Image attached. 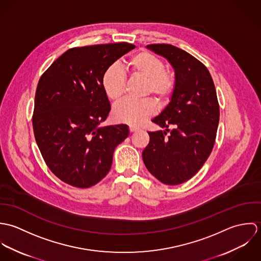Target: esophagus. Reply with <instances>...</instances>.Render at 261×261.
I'll list each match as a JSON object with an SVG mask.
<instances>
[{"label":"esophagus","mask_w":261,"mask_h":261,"mask_svg":"<svg viewBox=\"0 0 261 261\" xmlns=\"http://www.w3.org/2000/svg\"><path fill=\"white\" fill-rule=\"evenodd\" d=\"M137 130H139V128L138 127H136V126H129V132L130 133H135V132H137Z\"/></svg>","instance_id":"1"}]
</instances>
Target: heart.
<instances>
[{"mask_svg": "<svg viewBox=\"0 0 261 261\" xmlns=\"http://www.w3.org/2000/svg\"><path fill=\"white\" fill-rule=\"evenodd\" d=\"M126 66L130 74L146 80L145 95L152 94L162 105L169 100L175 88V77L165 69L164 62L158 56L148 51H140L127 59ZM100 83L106 96L112 102H117L122 97L125 76L118 65L108 66L101 75ZM154 112L155 103L149 97L141 100L125 99L113 109L112 117L117 122L139 125Z\"/></svg>", "mask_w": 261, "mask_h": 261, "instance_id": "heart-1", "label": "heart"}]
</instances>
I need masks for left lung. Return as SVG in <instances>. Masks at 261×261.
Here are the masks:
<instances>
[{"label": "left lung", "mask_w": 261, "mask_h": 261, "mask_svg": "<svg viewBox=\"0 0 261 261\" xmlns=\"http://www.w3.org/2000/svg\"><path fill=\"white\" fill-rule=\"evenodd\" d=\"M147 48L169 61L176 84L168 106L151 120L165 129L149 132L143 160L159 181L179 185L197 174L214 147L220 116L216 89L206 66L186 51L170 44Z\"/></svg>", "instance_id": "1"}]
</instances>
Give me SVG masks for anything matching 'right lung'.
Listing matches in <instances>:
<instances>
[{"label":"right lung","mask_w":261,"mask_h":261,"mask_svg":"<svg viewBox=\"0 0 261 261\" xmlns=\"http://www.w3.org/2000/svg\"><path fill=\"white\" fill-rule=\"evenodd\" d=\"M136 46L125 42L67 50L41 76L33 129L45 163L61 181L89 188L112 168L126 124L100 126L111 112L101 87L106 68Z\"/></svg>","instance_id":"add662e5"}]
</instances>
